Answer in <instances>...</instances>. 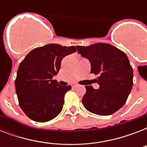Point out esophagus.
I'll use <instances>...</instances> for the list:
<instances>
[{"instance_id": "34e87169", "label": "esophagus", "mask_w": 147, "mask_h": 147, "mask_svg": "<svg viewBox=\"0 0 147 147\" xmlns=\"http://www.w3.org/2000/svg\"><path fill=\"white\" fill-rule=\"evenodd\" d=\"M78 84H76V83H73L72 85H71V87L72 88H76V87H78Z\"/></svg>"}]
</instances>
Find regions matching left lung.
<instances>
[{
  "label": "left lung",
  "instance_id": "obj_1",
  "mask_svg": "<svg viewBox=\"0 0 147 147\" xmlns=\"http://www.w3.org/2000/svg\"><path fill=\"white\" fill-rule=\"evenodd\" d=\"M77 47V51L91 62V73L98 75L99 89L85 86L84 107L93 114L105 116L123 107L133 87V69L123 51L107 43Z\"/></svg>",
  "mask_w": 147,
  "mask_h": 147
}]
</instances>
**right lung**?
I'll return each instance as SVG.
<instances>
[{"instance_id": "1", "label": "right lung", "mask_w": 147, "mask_h": 147, "mask_svg": "<svg viewBox=\"0 0 147 147\" xmlns=\"http://www.w3.org/2000/svg\"><path fill=\"white\" fill-rule=\"evenodd\" d=\"M76 48L48 44L27 54L20 62L15 80L19 105L26 116L37 122H47L58 116L70 85L62 86L53 79L61 62Z\"/></svg>"}]
</instances>
